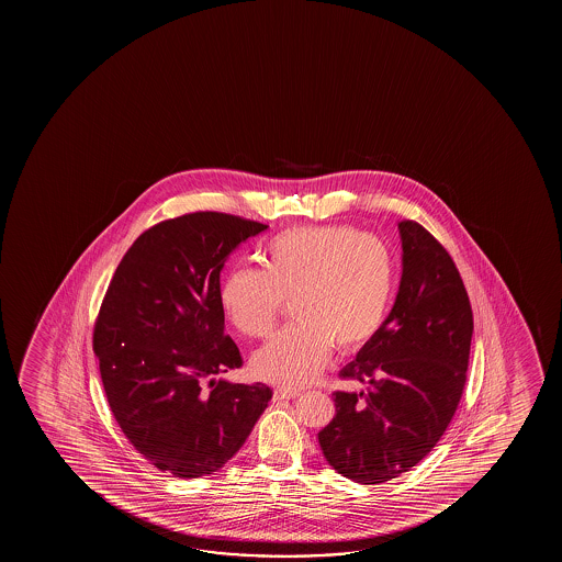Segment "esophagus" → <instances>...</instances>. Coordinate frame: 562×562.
<instances>
[{"instance_id":"esophagus-1","label":"esophagus","mask_w":562,"mask_h":562,"mask_svg":"<svg viewBox=\"0 0 562 562\" xmlns=\"http://www.w3.org/2000/svg\"><path fill=\"white\" fill-rule=\"evenodd\" d=\"M300 390H285V387H278L277 392H274V400H295V397H300Z\"/></svg>"}]
</instances>
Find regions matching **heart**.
I'll return each mask as SVG.
<instances>
[{"mask_svg": "<svg viewBox=\"0 0 562 562\" xmlns=\"http://www.w3.org/2000/svg\"><path fill=\"white\" fill-rule=\"evenodd\" d=\"M262 269L232 267L218 288L226 321L247 338H267L284 300L297 323L251 359L255 374L300 387L315 380L331 347L351 353L384 324L393 295L390 247L351 226H295L270 239Z\"/></svg>", "mask_w": 562, "mask_h": 562, "instance_id": "heart-1", "label": "heart"}]
</instances>
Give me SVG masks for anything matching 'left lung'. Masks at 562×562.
Wrapping results in <instances>:
<instances>
[{
  "label": "left lung",
  "instance_id": "obj_1",
  "mask_svg": "<svg viewBox=\"0 0 562 562\" xmlns=\"http://www.w3.org/2000/svg\"><path fill=\"white\" fill-rule=\"evenodd\" d=\"M403 274L376 336L341 369L364 392H336V416L318 431L326 461L359 484H382L430 453L461 401L474 318L446 247L401 221Z\"/></svg>",
  "mask_w": 562,
  "mask_h": 562
}]
</instances>
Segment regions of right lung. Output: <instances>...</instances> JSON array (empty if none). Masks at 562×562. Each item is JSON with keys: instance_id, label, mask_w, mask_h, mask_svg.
Here are the masks:
<instances>
[{"instance_id": "right-lung-1", "label": "right lung", "mask_w": 562, "mask_h": 562, "mask_svg": "<svg viewBox=\"0 0 562 562\" xmlns=\"http://www.w3.org/2000/svg\"><path fill=\"white\" fill-rule=\"evenodd\" d=\"M267 224L200 211L155 224L119 262L93 328L109 407L136 451L177 477L223 469L272 390L216 380L241 367L224 334L221 270Z\"/></svg>"}]
</instances>
